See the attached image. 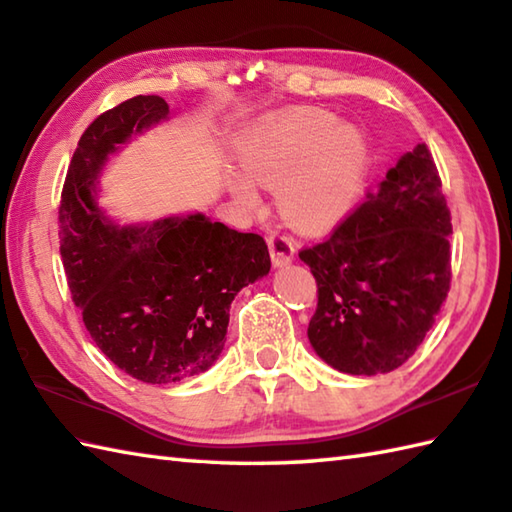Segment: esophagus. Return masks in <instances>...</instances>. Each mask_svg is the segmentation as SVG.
Masks as SVG:
<instances>
[{"label":"esophagus","instance_id":"34e87169","mask_svg":"<svg viewBox=\"0 0 512 512\" xmlns=\"http://www.w3.org/2000/svg\"><path fill=\"white\" fill-rule=\"evenodd\" d=\"M268 250H270V259H273V266H277V268L288 266L295 257L293 239H288L284 235H270L268 237Z\"/></svg>","mask_w":512,"mask_h":512}]
</instances>
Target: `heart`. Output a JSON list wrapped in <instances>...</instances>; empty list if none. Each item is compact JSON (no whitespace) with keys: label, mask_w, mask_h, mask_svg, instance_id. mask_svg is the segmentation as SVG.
<instances>
[{"label":"heart","mask_w":512,"mask_h":512,"mask_svg":"<svg viewBox=\"0 0 512 512\" xmlns=\"http://www.w3.org/2000/svg\"><path fill=\"white\" fill-rule=\"evenodd\" d=\"M246 175L230 170L226 188L239 204L257 206L250 178L277 188V208L288 224L319 230L335 224L364 182L368 139L350 122L317 108L268 115L239 144Z\"/></svg>","instance_id":"obj_1"}]
</instances>
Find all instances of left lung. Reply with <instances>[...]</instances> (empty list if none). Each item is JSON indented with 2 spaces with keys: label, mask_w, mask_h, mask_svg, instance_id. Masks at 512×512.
Returning <instances> with one entry per match:
<instances>
[{
  "label": "left lung",
  "mask_w": 512,
  "mask_h": 512,
  "mask_svg": "<svg viewBox=\"0 0 512 512\" xmlns=\"http://www.w3.org/2000/svg\"><path fill=\"white\" fill-rule=\"evenodd\" d=\"M450 235L442 179L417 144L326 242L299 253L317 282L315 353L348 375L402 366L446 302Z\"/></svg>",
  "instance_id": "1"
}]
</instances>
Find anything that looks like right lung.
Returning a JSON list of instances; mask_svg holds the SVG:
<instances>
[{"instance_id": "right-lung-1", "label": "right lung", "mask_w": 512, "mask_h": 512, "mask_svg": "<svg viewBox=\"0 0 512 512\" xmlns=\"http://www.w3.org/2000/svg\"><path fill=\"white\" fill-rule=\"evenodd\" d=\"M162 122L168 104L157 95L99 115L75 148L59 206V253L86 330L110 362L146 384L213 366L235 295L270 270L264 237L204 213L119 224L97 204L110 157Z\"/></svg>"}]
</instances>
